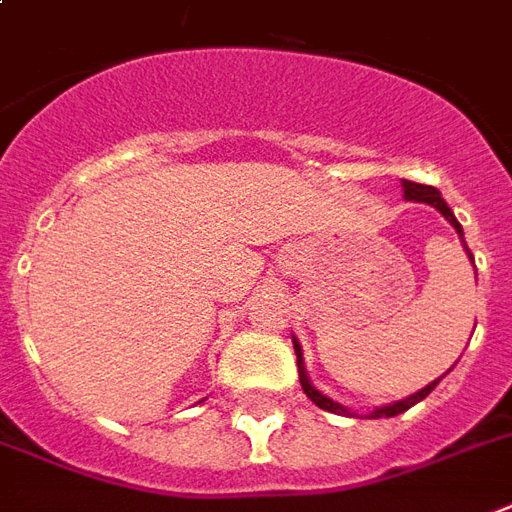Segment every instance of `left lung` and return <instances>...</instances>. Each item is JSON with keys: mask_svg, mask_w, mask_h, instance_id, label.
I'll return each mask as SVG.
<instances>
[{"mask_svg": "<svg viewBox=\"0 0 512 512\" xmlns=\"http://www.w3.org/2000/svg\"><path fill=\"white\" fill-rule=\"evenodd\" d=\"M403 190H405V198L408 201H419V204H429V206H435L443 217H446L451 225H454V230L459 233V239L464 241V230L462 225H459V220L454 217V212L448 209V204L443 201V195L438 193V187H429V185H419V182H408V179H403ZM464 249H467V244H464ZM467 255H470V249H467ZM470 260H473V255H470ZM292 343H295V354H298V376H300V386H303V392H306V397L311 400L314 405H319L322 411H330V413H343V416H349V408L341 403H335V400H330L327 395H322L319 392L317 386L311 384L306 376V368H303V349H300V343L292 338ZM443 378V376H440ZM440 378L438 381H432V384H427L424 389H419L416 395L411 397H405V400H397V403L392 405H384V408H376V411H370L368 413V419H389V416H397V413H403L408 411V408H413V405L419 403V400H424V397L435 389V386L440 384Z\"/></svg>", "mask_w": 512, "mask_h": 512, "instance_id": "left-lung-1", "label": "left lung"}]
</instances>
